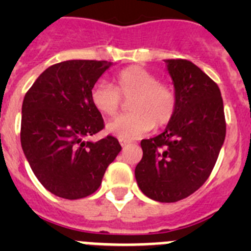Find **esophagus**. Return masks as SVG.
<instances>
[{
  "label": "esophagus",
  "instance_id": "esophagus-1",
  "mask_svg": "<svg viewBox=\"0 0 251 251\" xmlns=\"http://www.w3.org/2000/svg\"><path fill=\"white\" fill-rule=\"evenodd\" d=\"M119 143H121L122 147H126V146L129 145L130 141H128V139H119Z\"/></svg>",
  "mask_w": 251,
  "mask_h": 251
}]
</instances>
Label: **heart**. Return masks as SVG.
<instances>
[{
    "mask_svg": "<svg viewBox=\"0 0 251 251\" xmlns=\"http://www.w3.org/2000/svg\"><path fill=\"white\" fill-rule=\"evenodd\" d=\"M115 86L99 81L90 90V101L100 114L113 117L119 112L122 99L130 100L129 114L121 115L106 124V132L119 139H133L153 128L165 127L177 109L174 86L158 83L156 75L129 66L115 75Z\"/></svg>",
    "mask_w": 251,
    "mask_h": 251,
    "instance_id": "b5f03b06",
    "label": "heart"
}]
</instances>
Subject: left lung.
I'll return each mask as SVG.
<instances>
[{
    "instance_id": "obj_1",
    "label": "left lung",
    "mask_w": 251,
    "mask_h": 251,
    "mask_svg": "<svg viewBox=\"0 0 251 251\" xmlns=\"http://www.w3.org/2000/svg\"><path fill=\"white\" fill-rule=\"evenodd\" d=\"M177 109L165 132L143 139L134 175L141 191L159 202H176L208 178L225 141L224 103L217 84L188 60H165Z\"/></svg>"
}]
</instances>
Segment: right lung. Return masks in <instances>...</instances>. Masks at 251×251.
Returning a JSON list of instances; mask_svg holds the SVG:
<instances>
[{"mask_svg": "<svg viewBox=\"0 0 251 251\" xmlns=\"http://www.w3.org/2000/svg\"><path fill=\"white\" fill-rule=\"evenodd\" d=\"M112 65L95 60L55 64L24 98L22 151L41 185L66 200L94 194L122 150L112 136L97 142L85 139L104 127L101 114L90 101V90Z\"/></svg>", "mask_w": 251, "mask_h": 251, "instance_id": "add662e5", "label": "right lung"}]
</instances>
